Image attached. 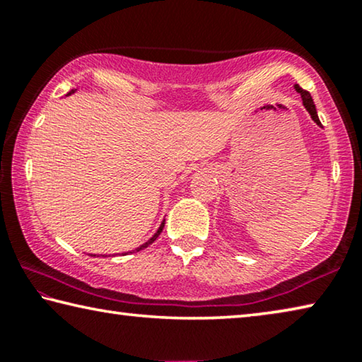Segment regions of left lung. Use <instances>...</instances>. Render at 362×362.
<instances>
[{
    "label": "left lung",
    "mask_w": 362,
    "mask_h": 362,
    "mask_svg": "<svg viewBox=\"0 0 362 362\" xmlns=\"http://www.w3.org/2000/svg\"><path fill=\"white\" fill-rule=\"evenodd\" d=\"M296 90H298V93L300 94V97H302V102H304V107L307 109V112L310 113L312 120H314V122L317 123V125H322L320 120H319V115H317L315 104H314V100H312V95H310L309 93H307V90L302 89L299 84H296Z\"/></svg>",
    "instance_id": "1"
}]
</instances>
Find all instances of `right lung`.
Instances as JSON below:
<instances>
[{
	"label": "right lung",
	"instance_id": "1",
	"mask_svg": "<svg viewBox=\"0 0 362 362\" xmlns=\"http://www.w3.org/2000/svg\"><path fill=\"white\" fill-rule=\"evenodd\" d=\"M71 93H73V90H71ZM163 229H164V223L163 224H160V228L158 229V233H156L153 237H151V239L146 242V244H143L141 247H138V249H136V252H139V250H143V249H146V247L149 245V244H153V242L156 240V239H158V237H159V234L160 233H163ZM129 253H133V252H129Z\"/></svg>",
	"mask_w": 362,
	"mask_h": 362
}]
</instances>
